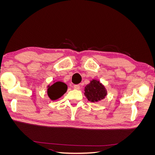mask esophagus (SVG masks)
I'll list each match as a JSON object with an SVG mask.
<instances>
[{
	"label": "esophagus",
	"mask_w": 155,
	"mask_h": 155,
	"mask_svg": "<svg viewBox=\"0 0 155 155\" xmlns=\"http://www.w3.org/2000/svg\"><path fill=\"white\" fill-rule=\"evenodd\" d=\"M74 88L76 89V90H79V89L80 88V86H79V85H74Z\"/></svg>",
	"instance_id": "esophagus-1"
}]
</instances>
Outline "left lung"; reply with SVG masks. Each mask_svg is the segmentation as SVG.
Listing matches in <instances>:
<instances>
[{
  "mask_svg": "<svg viewBox=\"0 0 155 155\" xmlns=\"http://www.w3.org/2000/svg\"><path fill=\"white\" fill-rule=\"evenodd\" d=\"M85 96L88 101L96 103L104 100L107 94L104 85L96 79H92L85 87Z\"/></svg>",
  "mask_w": 155,
  "mask_h": 155,
  "instance_id": "8db88e82",
  "label": "left lung"
}]
</instances>
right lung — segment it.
Wrapping results in <instances>:
<instances>
[{
  "label": "right lung",
  "mask_w": 155,
  "mask_h": 155,
  "mask_svg": "<svg viewBox=\"0 0 155 155\" xmlns=\"http://www.w3.org/2000/svg\"><path fill=\"white\" fill-rule=\"evenodd\" d=\"M68 87L63 82L58 81L51 86H48L47 94L51 100H56L61 97L67 92Z\"/></svg>",
  "instance_id": "1"
}]
</instances>
